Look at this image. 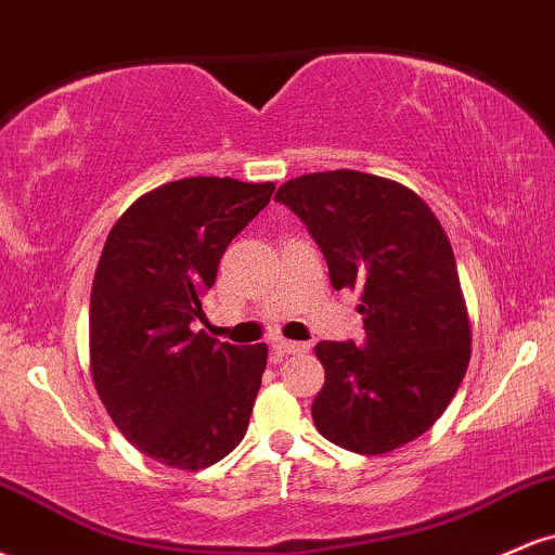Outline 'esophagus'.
Segmentation results:
<instances>
[{
  "instance_id": "1",
  "label": "esophagus",
  "mask_w": 555,
  "mask_h": 555,
  "mask_svg": "<svg viewBox=\"0 0 555 555\" xmlns=\"http://www.w3.org/2000/svg\"><path fill=\"white\" fill-rule=\"evenodd\" d=\"M305 349H308V344H302V341H289V339H279L276 344H273V352L276 354H299V352H305Z\"/></svg>"
}]
</instances>
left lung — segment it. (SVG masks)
<instances>
[{"instance_id": "1", "label": "left lung", "mask_w": 555, "mask_h": 555, "mask_svg": "<svg viewBox=\"0 0 555 555\" xmlns=\"http://www.w3.org/2000/svg\"><path fill=\"white\" fill-rule=\"evenodd\" d=\"M273 201L305 221L331 286L360 295L365 344H315L326 371L313 401L318 433L367 456L415 441L454 399L473 352L441 221L415 190L352 169L295 177Z\"/></svg>"}]
</instances>
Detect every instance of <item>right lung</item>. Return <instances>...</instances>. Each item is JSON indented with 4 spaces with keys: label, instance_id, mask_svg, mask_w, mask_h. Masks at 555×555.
Segmentation results:
<instances>
[{
    "label": "right lung",
    "instance_id": "add662e5",
    "mask_svg": "<svg viewBox=\"0 0 555 555\" xmlns=\"http://www.w3.org/2000/svg\"><path fill=\"white\" fill-rule=\"evenodd\" d=\"M273 182L188 177L140 195L112 227L91 286V378L119 433L175 469L211 467L245 436L269 347L216 341L203 297Z\"/></svg>",
    "mask_w": 555,
    "mask_h": 555
}]
</instances>
